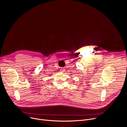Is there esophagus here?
<instances>
[{"instance_id": "esophagus-1", "label": "esophagus", "mask_w": 127, "mask_h": 127, "mask_svg": "<svg viewBox=\"0 0 127 127\" xmlns=\"http://www.w3.org/2000/svg\"><path fill=\"white\" fill-rule=\"evenodd\" d=\"M60 71H61V72H63L65 71V69H64V68H62V69H60Z\"/></svg>"}]
</instances>
